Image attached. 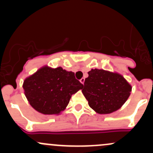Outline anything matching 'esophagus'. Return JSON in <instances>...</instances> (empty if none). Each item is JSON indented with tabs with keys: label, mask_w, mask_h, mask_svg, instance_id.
<instances>
[{
	"label": "esophagus",
	"mask_w": 153,
	"mask_h": 153,
	"mask_svg": "<svg viewBox=\"0 0 153 153\" xmlns=\"http://www.w3.org/2000/svg\"><path fill=\"white\" fill-rule=\"evenodd\" d=\"M84 81H85V78H82L80 80V82L82 83V84H84Z\"/></svg>",
	"instance_id": "1"
}]
</instances>
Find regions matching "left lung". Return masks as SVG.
<instances>
[{"label":"left lung","instance_id":"obj_1","mask_svg":"<svg viewBox=\"0 0 153 153\" xmlns=\"http://www.w3.org/2000/svg\"><path fill=\"white\" fill-rule=\"evenodd\" d=\"M88 74L82 92L97 113H112L128 100L131 86L121 75L99 69H92Z\"/></svg>","mask_w":153,"mask_h":153}]
</instances>
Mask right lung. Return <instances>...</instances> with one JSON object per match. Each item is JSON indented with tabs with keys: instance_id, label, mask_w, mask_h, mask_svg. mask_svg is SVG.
<instances>
[{
	"instance_id": "add662e5",
	"label": "right lung",
	"mask_w": 153,
	"mask_h": 153,
	"mask_svg": "<svg viewBox=\"0 0 153 153\" xmlns=\"http://www.w3.org/2000/svg\"><path fill=\"white\" fill-rule=\"evenodd\" d=\"M83 84L75 73L62 68L43 67L25 80L23 88L30 105L44 115H58Z\"/></svg>"
}]
</instances>
